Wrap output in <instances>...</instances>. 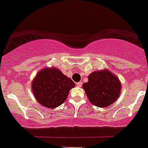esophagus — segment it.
Instances as JSON below:
<instances>
[{
	"mask_svg": "<svg viewBox=\"0 0 148 148\" xmlns=\"http://www.w3.org/2000/svg\"><path fill=\"white\" fill-rule=\"evenodd\" d=\"M76 85L78 86V87H81L82 86V82H78V83L76 84Z\"/></svg>",
	"mask_w": 148,
	"mask_h": 148,
	"instance_id": "obj_1",
	"label": "esophagus"
}]
</instances>
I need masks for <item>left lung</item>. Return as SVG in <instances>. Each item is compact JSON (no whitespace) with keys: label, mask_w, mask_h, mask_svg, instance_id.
Wrapping results in <instances>:
<instances>
[{"label":"left lung","mask_w":148,"mask_h":148,"mask_svg":"<svg viewBox=\"0 0 148 148\" xmlns=\"http://www.w3.org/2000/svg\"><path fill=\"white\" fill-rule=\"evenodd\" d=\"M119 79L109 70H99L88 76V82L83 84L87 98L93 105L107 108L117 100L121 91Z\"/></svg>","instance_id":"1"}]
</instances>
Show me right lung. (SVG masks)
<instances>
[{
  "label": "right lung",
  "instance_id": "obj_1",
  "mask_svg": "<svg viewBox=\"0 0 148 148\" xmlns=\"http://www.w3.org/2000/svg\"><path fill=\"white\" fill-rule=\"evenodd\" d=\"M75 84L56 67L44 68L32 82L36 100L47 108H56L64 102L69 92Z\"/></svg>",
  "mask_w": 148,
  "mask_h": 148
}]
</instances>
